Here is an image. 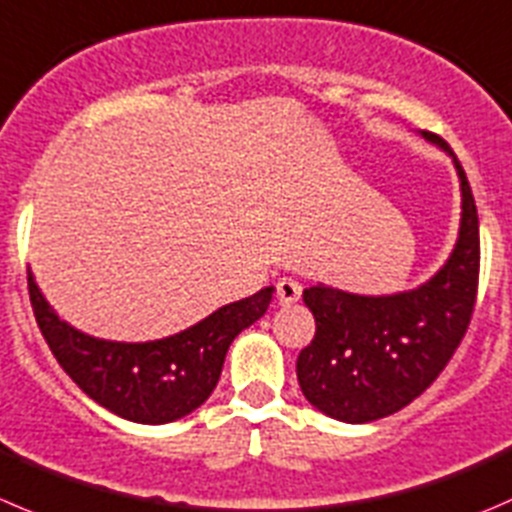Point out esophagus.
Wrapping results in <instances>:
<instances>
[{
	"mask_svg": "<svg viewBox=\"0 0 512 512\" xmlns=\"http://www.w3.org/2000/svg\"><path fill=\"white\" fill-rule=\"evenodd\" d=\"M300 297H302L300 282L287 280V277H282V280L277 282V300H280V305H295Z\"/></svg>",
	"mask_w": 512,
	"mask_h": 512,
	"instance_id": "esophagus-1",
	"label": "esophagus"
}]
</instances>
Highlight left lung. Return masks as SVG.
Instances as JSON below:
<instances>
[{
    "label": "left lung",
    "instance_id": "1",
    "mask_svg": "<svg viewBox=\"0 0 512 512\" xmlns=\"http://www.w3.org/2000/svg\"><path fill=\"white\" fill-rule=\"evenodd\" d=\"M425 137L453 155L443 137ZM453 160L463 220L458 245L433 280L390 297L322 285L302 292L317 327L297 357V380L320 413L342 423L388 418L433 385L463 342L478 300L480 227L468 177L458 157Z\"/></svg>",
    "mask_w": 512,
    "mask_h": 512
}]
</instances>
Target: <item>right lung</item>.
Segmentation results:
<instances>
[{"label":"right lung","instance_id":"obj_1","mask_svg":"<svg viewBox=\"0 0 512 512\" xmlns=\"http://www.w3.org/2000/svg\"><path fill=\"white\" fill-rule=\"evenodd\" d=\"M27 287L39 330L62 370L109 413L147 425L185 418L210 398L230 342L265 315L272 297V287H265L220 307L190 330L130 345L74 330L54 315L32 275Z\"/></svg>","mask_w":512,"mask_h":512}]
</instances>
